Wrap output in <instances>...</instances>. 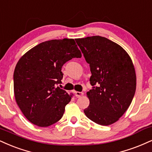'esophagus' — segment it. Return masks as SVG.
Here are the masks:
<instances>
[{
  "instance_id": "esophagus-1",
  "label": "esophagus",
  "mask_w": 152,
  "mask_h": 152,
  "mask_svg": "<svg viewBox=\"0 0 152 152\" xmlns=\"http://www.w3.org/2000/svg\"><path fill=\"white\" fill-rule=\"evenodd\" d=\"M75 96H76V98H81V96H83V92H78V91H76L75 92Z\"/></svg>"
}]
</instances>
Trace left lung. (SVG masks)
Segmentation results:
<instances>
[{
  "label": "left lung",
  "mask_w": 152,
  "mask_h": 152,
  "mask_svg": "<svg viewBox=\"0 0 152 152\" xmlns=\"http://www.w3.org/2000/svg\"><path fill=\"white\" fill-rule=\"evenodd\" d=\"M91 68L87 92L90 105L84 110L88 118L110 125L121 118L130 105L136 90V74L131 58L120 45L100 36L76 39Z\"/></svg>",
  "instance_id": "1"
}]
</instances>
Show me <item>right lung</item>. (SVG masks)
<instances>
[{"mask_svg": "<svg viewBox=\"0 0 152 152\" xmlns=\"http://www.w3.org/2000/svg\"><path fill=\"white\" fill-rule=\"evenodd\" d=\"M81 57L74 39L64 38L40 43L20 58L13 75L15 98L30 122L48 127L62 118L72 96L58 86L61 68L71 58Z\"/></svg>", "mask_w": 152, "mask_h": 152, "instance_id": "right-lung-1", "label": "right lung"}]
</instances>
